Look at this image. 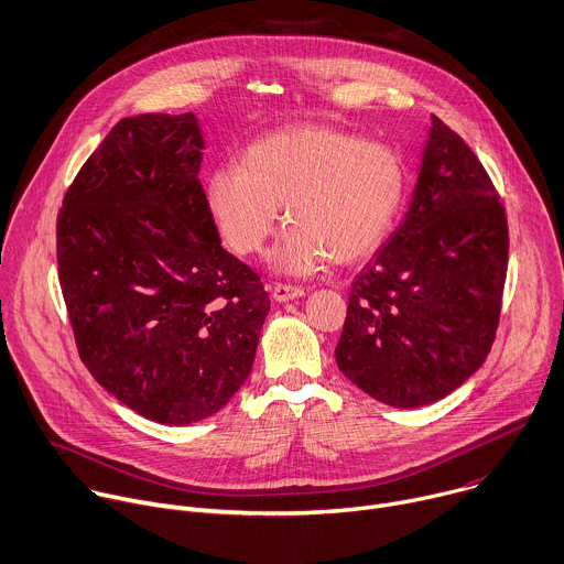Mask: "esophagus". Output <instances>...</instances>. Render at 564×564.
Instances as JSON below:
<instances>
[{"mask_svg": "<svg viewBox=\"0 0 564 564\" xmlns=\"http://www.w3.org/2000/svg\"><path fill=\"white\" fill-rule=\"evenodd\" d=\"M303 294H305V290L299 288V285H290V283H274V285H272V296H274V301H279V303L299 299V296H303Z\"/></svg>", "mask_w": 564, "mask_h": 564, "instance_id": "esophagus-1", "label": "esophagus"}]
</instances>
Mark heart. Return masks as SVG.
I'll return each mask as SVG.
<instances>
[{
	"label": "heart",
	"instance_id": "obj_1",
	"mask_svg": "<svg viewBox=\"0 0 564 564\" xmlns=\"http://www.w3.org/2000/svg\"><path fill=\"white\" fill-rule=\"evenodd\" d=\"M405 191L408 170L394 148L305 123L261 137L241 165H219L206 185V206L221 239L246 257L263 252L285 206L290 228L272 265L310 274L329 259L351 263L377 250Z\"/></svg>",
	"mask_w": 564,
	"mask_h": 564
}]
</instances>
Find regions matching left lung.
Instances as JSON below:
<instances>
[{
    "label": "left lung",
    "instance_id": "left-lung-1",
    "mask_svg": "<svg viewBox=\"0 0 564 564\" xmlns=\"http://www.w3.org/2000/svg\"><path fill=\"white\" fill-rule=\"evenodd\" d=\"M507 257V217L487 170L432 115L410 210L351 283L338 369L392 408L445 399L491 349Z\"/></svg>",
    "mask_w": 564,
    "mask_h": 564
}]
</instances>
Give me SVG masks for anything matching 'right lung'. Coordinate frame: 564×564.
<instances>
[{
    "mask_svg": "<svg viewBox=\"0 0 564 564\" xmlns=\"http://www.w3.org/2000/svg\"><path fill=\"white\" fill-rule=\"evenodd\" d=\"M193 112L121 119L57 217L59 285L79 358L117 401L163 425L217 414L246 383L270 296L221 248Z\"/></svg>",
    "mask_w": 564,
    "mask_h": 564,
    "instance_id": "right-lung-1",
    "label": "right lung"
}]
</instances>
